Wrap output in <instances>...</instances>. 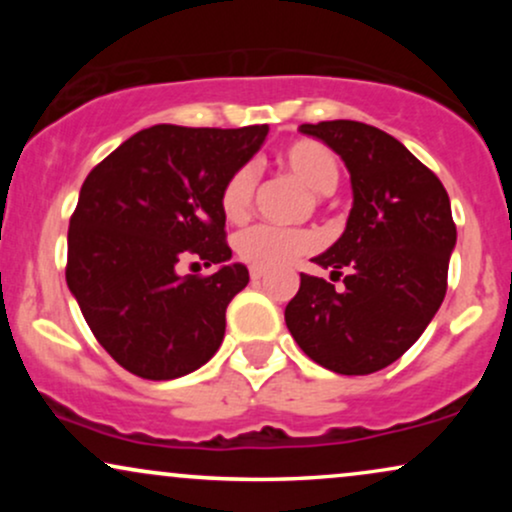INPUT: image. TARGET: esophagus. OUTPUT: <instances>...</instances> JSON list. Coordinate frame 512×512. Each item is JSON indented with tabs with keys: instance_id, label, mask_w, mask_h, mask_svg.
Returning a JSON list of instances; mask_svg holds the SVG:
<instances>
[{
	"instance_id": "esophagus-1",
	"label": "esophagus",
	"mask_w": 512,
	"mask_h": 512,
	"mask_svg": "<svg viewBox=\"0 0 512 512\" xmlns=\"http://www.w3.org/2000/svg\"><path fill=\"white\" fill-rule=\"evenodd\" d=\"M250 279H252V281H260V279H264V269L250 267Z\"/></svg>"
}]
</instances>
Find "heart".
<instances>
[{
    "label": "heart",
    "mask_w": 512,
    "mask_h": 512,
    "mask_svg": "<svg viewBox=\"0 0 512 512\" xmlns=\"http://www.w3.org/2000/svg\"><path fill=\"white\" fill-rule=\"evenodd\" d=\"M276 161L301 180L315 195H330L339 182V163L325 144L313 139H298L276 154ZM255 170L250 166L238 168L223 182L221 211L231 223H240L250 216L252 197H255ZM238 260L257 269H281L296 257L315 248V238L305 231H279V228L255 226L238 233L236 243Z\"/></svg>",
    "instance_id": "b5f03b06"
}]
</instances>
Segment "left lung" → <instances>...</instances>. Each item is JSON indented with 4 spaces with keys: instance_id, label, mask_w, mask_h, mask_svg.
<instances>
[{
    "instance_id": "left-lung-1",
    "label": "left lung",
    "mask_w": 512,
    "mask_h": 512,
    "mask_svg": "<svg viewBox=\"0 0 512 512\" xmlns=\"http://www.w3.org/2000/svg\"><path fill=\"white\" fill-rule=\"evenodd\" d=\"M298 129L342 156L354 207L342 238L313 257L344 274V289L301 274V289L286 305V327L322 368L375 373L424 334L443 303L457 240L450 197L436 173L383 129L354 120Z\"/></svg>"
}]
</instances>
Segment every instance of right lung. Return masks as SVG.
<instances>
[{"label": "right lung", "instance_id": "obj_1", "mask_svg": "<svg viewBox=\"0 0 512 512\" xmlns=\"http://www.w3.org/2000/svg\"><path fill=\"white\" fill-rule=\"evenodd\" d=\"M267 132L154 125L117 146L81 185L67 286L93 337L129 373L173 380L219 351L228 303L250 281L245 264H228L221 190ZM185 259L219 263L220 272L180 277Z\"/></svg>", "mask_w": 512, "mask_h": 512}]
</instances>
